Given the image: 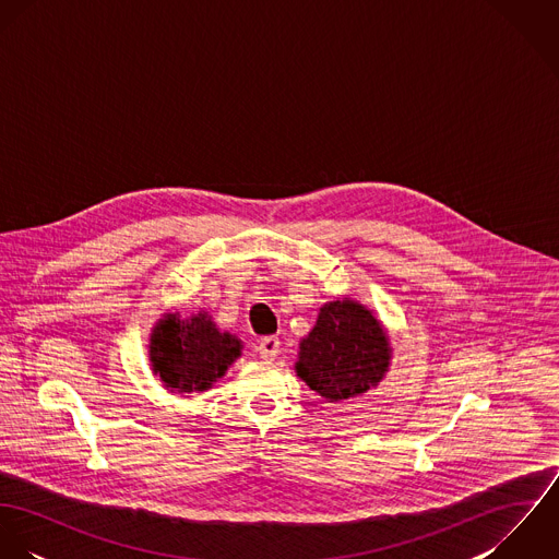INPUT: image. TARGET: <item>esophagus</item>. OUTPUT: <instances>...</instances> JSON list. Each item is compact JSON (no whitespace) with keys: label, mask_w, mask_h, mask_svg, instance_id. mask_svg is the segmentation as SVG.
Listing matches in <instances>:
<instances>
[{"label":"esophagus","mask_w":559,"mask_h":559,"mask_svg":"<svg viewBox=\"0 0 559 559\" xmlns=\"http://www.w3.org/2000/svg\"><path fill=\"white\" fill-rule=\"evenodd\" d=\"M258 353L264 361H273L280 353V340L275 335H269V337H262L260 344H258Z\"/></svg>","instance_id":"34e87169"}]
</instances>
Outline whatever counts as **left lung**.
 <instances>
[{
    "label": "left lung",
    "instance_id": "left-lung-1",
    "mask_svg": "<svg viewBox=\"0 0 559 559\" xmlns=\"http://www.w3.org/2000/svg\"><path fill=\"white\" fill-rule=\"evenodd\" d=\"M392 366L385 324L357 299L322 304L312 331L301 337L297 377L326 402L357 399L374 390Z\"/></svg>",
    "mask_w": 559,
    "mask_h": 559
}]
</instances>
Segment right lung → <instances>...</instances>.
<instances>
[{
	"label": "right lung",
	"instance_id": "add662e5",
	"mask_svg": "<svg viewBox=\"0 0 559 559\" xmlns=\"http://www.w3.org/2000/svg\"><path fill=\"white\" fill-rule=\"evenodd\" d=\"M242 353V342L222 331L206 310L182 319L165 312L151 329L148 357L153 372L174 394H202L226 377Z\"/></svg>",
	"mask_w": 559,
	"mask_h": 559
}]
</instances>
